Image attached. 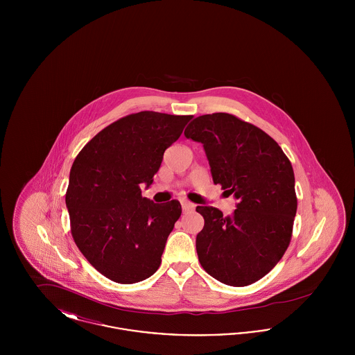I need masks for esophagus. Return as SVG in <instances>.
<instances>
[{
  "instance_id": "1",
  "label": "esophagus",
  "mask_w": 355,
  "mask_h": 355,
  "mask_svg": "<svg viewBox=\"0 0 355 355\" xmlns=\"http://www.w3.org/2000/svg\"><path fill=\"white\" fill-rule=\"evenodd\" d=\"M181 205H182L184 211H190V210H193L196 207L194 203L189 202V201H181Z\"/></svg>"
}]
</instances>
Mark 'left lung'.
Returning a JSON list of instances; mask_svg holds the SVG:
<instances>
[{"label":"left lung","instance_id":"1","mask_svg":"<svg viewBox=\"0 0 355 355\" xmlns=\"http://www.w3.org/2000/svg\"><path fill=\"white\" fill-rule=\"evenodd\" d=\"M185 137L202 144L214 184L238 201L230 217L197 206L205 220L196 239L200 263L225 285H252L279 262L291 241L297 213L291 162L270 135L229 113L193 119Z\"/></svg>","mask_w":355,"mask_h":355}]
</instances>
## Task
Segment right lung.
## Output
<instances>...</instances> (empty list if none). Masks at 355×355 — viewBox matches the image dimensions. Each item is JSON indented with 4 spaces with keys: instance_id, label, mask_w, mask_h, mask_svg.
<instances>
[{
    "instance_id": "right-lung-1",
    "label": "right lung",
    "mask_w": 355,
    "mask_h": 355,
    "mask_svg": "<svg viewBox=\"0 0 355 355\" xmlns=\"http://www.w3.org/2000/svg\"><path fill=\"white\" fill-rule=\"evenodd\" d=\"M191 119L129 114L94 135L73 162L65 196L71 236L89 263L113 282H141L161 265L181 203L142 198L141 185H152L164 153Z\"/></svg>"
}]
</instances>
